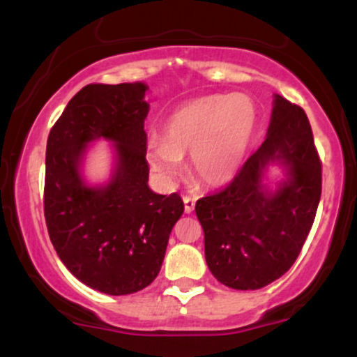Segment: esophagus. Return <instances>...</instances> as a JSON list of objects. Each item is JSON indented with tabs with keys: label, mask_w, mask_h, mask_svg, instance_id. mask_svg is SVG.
I'll list each match as a JSON object with an SVG mask.
<instances>
[{
	"label": "esophagus",
	"mask_w": 357,
	"mask_h": 357,
	"mask_svg": "<svg viewBox=\"0 0 357 357\" xmlns=\"http://www.w3.org/2000/svg\"><path fill=\"white\" fill-rule=\"evenodd\" d=\"M183 202H184V211L191 213L192 210H195L196 202L191 198V196H183Z\"/></svg>",
	"instance_id": "obj_1"
}]
</instances>
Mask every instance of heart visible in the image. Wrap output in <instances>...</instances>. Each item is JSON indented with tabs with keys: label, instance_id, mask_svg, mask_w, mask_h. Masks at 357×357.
<instances>
[{
	"label": "heart",
	"instance_id": "b5f03b06",
	"mask_svg": "<svg viewBox=\"0 0 357 357\" xmlns=\"http://www.w3.org/2000/svg\"><path fill=\"white\" fill-rule=\"evenodd\" d=\"M257 127V107L245 93L203 96L176 109L162 127V141L147 144V165L161 181H173L190 153V173L204 186L235 178Z\"/></svg>",
	"mask_w": 357,
	"mask_h": 357
}]
</instances>
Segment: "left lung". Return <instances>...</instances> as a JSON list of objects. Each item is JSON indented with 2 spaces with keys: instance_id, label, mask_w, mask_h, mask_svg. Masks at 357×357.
I'll return each mask as SVG.
<instances>
[{
  "instance_id": "1",
  "label": "left lung",
  "mask_w": 357,
  "mask_h": 357,
  "mask_svg": "<svg viewBox=\"0 0 357 357\" xmlns=\"http://www.w3.org/2000/svg\"><path fill=\"white\" fill-rule=\"evenodd\" d=\"M280 162L289 178L275 193L261 184ZM322 192V162L301 105L275 96L264 144L227 188L196 202L204 257L218 282L236 290L272 284L294 265L312 228Z\"/></svg>"
}]
</instances>
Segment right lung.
<instances>
[{
  "instance_id": "obj_1",
  "label": "right lung",
  "mask_w": 357,
  "mask_h": 357,
  "mask_svg": "<svg viewBox=\"0 0 357 357\" xmlns=\"http://www.w3.org/2000/svg\"><path fill=\"white\" fill-rule=\"evenodd\" d=\"M147 85L90 84L77 92L48 134L43 210L63 265L90 289L109 296L142 290L158 277L184 204L178 192L147 186ZM116 144L113 179L90 188L79 161L90 140Z\"/></svg>"
}]
</instances>
